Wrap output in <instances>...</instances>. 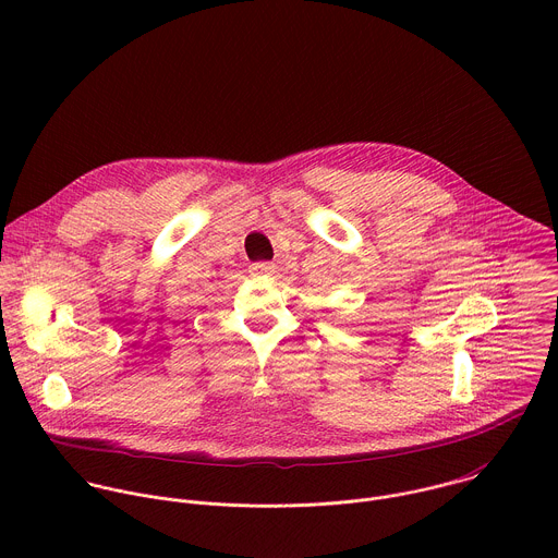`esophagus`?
Here are the masks:
<instances>
[{
    "label": "esophagus",
    "mask_w": 558,
    "mask_h": 558,
    "mask_svg": "<svg viewBox=\"0 0 558 558\" xmlns=\"http://www.w3.org/2000/svg\"><path fill=\"white\" fill-rule=\"evenodd\" d=\"M250 274L252 276H271L274 265L271 263H254V265H250Z\"/></svg>",
    "instance_id": "obj_1"
}]
</instances>
